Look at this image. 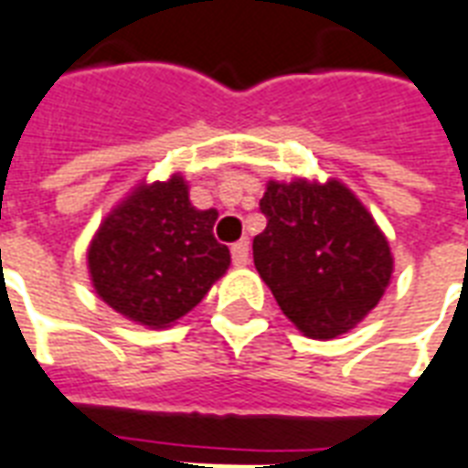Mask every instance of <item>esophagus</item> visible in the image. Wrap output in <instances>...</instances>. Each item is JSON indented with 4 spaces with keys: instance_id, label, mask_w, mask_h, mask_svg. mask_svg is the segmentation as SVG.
I'll return each mask as SVG.
<instances>
[{
    "instance_id": "esophagus-1",
    "label": "esophagus",
    "mask_w": 468,
    "mask_h": 468,
    "mask_svg": "<svg viewBox=\"0 0 468 468\" xmlns=\"http://www.w3.org/2000/svg\"><path fill=\"white\" fill-rule=\"evenodd\" d=\"M230 255H233L235 268H245L250 262V243L248 240H238V243L230 248Z\"/></svg>"
}]
</instances>
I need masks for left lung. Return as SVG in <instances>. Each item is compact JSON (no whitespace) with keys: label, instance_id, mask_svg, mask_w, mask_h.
I'll return each instance as SVG.
<instances>
[{"label":"left lung","instance_id":"obj_1","mask_svg":"<svg viewBox=\"0 0 468 468\" xmlns=\"http://www.w3.org/2000/svg\"><path fill=\"white\" fill-rule=\"evenodd\" d=\"M252 261L280 310L314 340L352 330L392 278L389 243L342 183H268Z\"/></svg>","mask_w":468,"mask_h":468}]
</instances>
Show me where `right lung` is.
Instances as JSON below:
<instances>
[{"label": "right lung", "mask_w": 468, "mask_h": 468, "mask_svg": "<svg viewBox=\"0 0 468 468\" xmlns=\"http://www.w3.org/2000/svg\"><path fill=\"white\" fill-rule=\"evenodd\" d=\"M216 210H196L181 176L138 186L93 235L89 272L103 303L148 327H165L206 297L230 265L213 235Z\"/></svg>", "instance_id": "right-lung-1"}]
</instances>
